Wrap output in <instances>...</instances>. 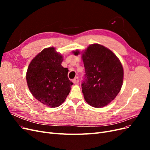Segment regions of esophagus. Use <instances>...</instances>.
<instances>
[{
  "label": "esophagus",
  "instance_id": "34e87169",
  "mask_svg": "<svg viewBox=\"0 0 150 150\" xmlns=\"http://www.w3.org/2000/svg\"><path fill=\"white\" fill-rule=\"evenodd\" d=\"M79 78L78 77H76V78H75L73 80H72V82H73V83L74 84H78L79 83Z\"/></svg>",
  "mask_w": 150,
  "mask_h": 150
}]
</instances>
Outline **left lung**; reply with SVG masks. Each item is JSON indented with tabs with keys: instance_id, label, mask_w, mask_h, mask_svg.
<instances>
[{
	"instance_id": "obj_1",
	"label": "left lung",
	"mask_w": 150,
	"mask_h": 150,
	"mask_svg": "<svg viewBox=\"0 0 150 150\" xmlns=\"http://www.w3.org/2000/svg\"><path fill=\"white\" fill-rule=\"evenodd\" d=\"M78 56L79 51H74ZM85 78L81 84L86 101L94 108L106 106L114 99L123 83V67L111 50L99 44L89 45L82 54Z\"/></svg>"
}]
</instances>
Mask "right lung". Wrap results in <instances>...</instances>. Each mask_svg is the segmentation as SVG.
Instances as JSON below:
<instances>
[{
  "label": "right lung",
  "mask_w": 150,
  "mask_h": 150,
  "mask_svg": "<svg viewBox=\"0 0 150 150\" xmlns=\"http://www.w3.org/2000/svg\"><path fill=\"white\" fill-rule=\"evenodd\" d=\"M62 56L54 47H48L36 56L26 73L28 88L33 96L51 108L60 106L66 99L73 84L67 77V68L63 67Z\"/></svg>",
  "instance_id": "obj_1"
}]
</instances>
